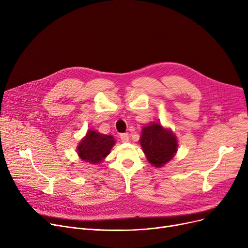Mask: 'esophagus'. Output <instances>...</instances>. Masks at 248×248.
<instances>
[{
	"mask_svg": "<svg viewBox=\"0 0 248 248\" xmlns=\"http://www.w3.org/2000/svg\"><path fill=\"white\" fill-rule=\"evenodd\" d=\"M120 138H121V140H122L123 142H126V141H128L129 136H128V134H122V135L120 136Z\"/></svg>",
	"mask_w": 248,
	"mask_h": 248,
	"instance_id": "34e87169",
	"label": "esophagus"
}]
</instances>
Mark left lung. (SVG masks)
Masks as SVG:
<instances>
[{"label":"left lung","mask_w":248,"mask_h":248,"mask_svg":"<svg viewBox=\"0 0 248 248\" xmlns=\"http://www.w3.org/2000/svg\"><path fill=\"white\" fill-rule=\"evenodd\" d=\"M140 144L149 163L155 168L164 167L178 151L176 135L159 122H153L142 127Z\"/></svg>","instance_id":"obj_1"}]
</instances>
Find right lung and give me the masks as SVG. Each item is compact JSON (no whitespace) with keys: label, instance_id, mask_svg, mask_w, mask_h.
Instances as JSON below:
<instances>
[{"label":"right lung","instance_id":"right-lung-1","mask_svg":"<svg viewBox=\"0 0 248 248\" xmlns=\"http://www.w3.org/2000/svg\"><path fill=\"white\" fill-rule=\"evenodd\" d=\"M115 145L112 136L102 135L93 129H89L77 146V155L83 162L97 165L109 155Z\"/></svg>","mask_w":248,"mask_h":248}]
</instances>
